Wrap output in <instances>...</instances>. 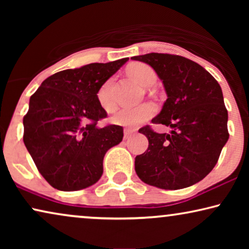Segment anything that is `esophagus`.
Segmentation results:
<instances>
[{
  "label": "esophagus",
  "instance_id": "obj_1",
  "mask_svg": "<svg viewBox=\"0 0 249 249\" xmlns=\"http://www.w3.org/2000/svg\"><path fill=\"white\" fill-rule=\"evenodd\" d=\"M135 131H136V129H131V128H124V139H128L129 137H130V136H131L132 134H135Z\"/></svg>",
  "mask_w": 249,
  "mask_h": 249
}]
</instances>
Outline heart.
<instances>
[{
	"label": "heart",
	"mask_w": 249,
	"mask_h": 249,
	"mask_svg": "<svg viewBox=\"0 0 249 249\" xmlns=\"http://www.w3.org/2000/svg\"><path fill=\"white\" fill-rule=\"evenodd\" d=\"M128 73L142 86H151L156 79L154 70L145 63H134L128 68ZM112 83L108 79L100 87L97 91V101L105 111L110 112L114 107V100L112 96ZM156 107L152 103H142L135 107H124L118 110L111 117V122L124 127H135L148 120L155 114Z\"/></svg>",
	"instance_id": "1"
}]
</instances>
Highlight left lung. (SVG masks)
Wrapping results in <instances>:
<instances>
[{
  "instance_id": "left-lung-1",
  "label": "left lung",
  "mask_w": 249,
  "mask_h": 249,
  "mask_svg": "<svg viewBox=\"0 0 249 249\" xmlns=\"http://www.w3.org/2000/svg\"><path fill=\"white\" fill-rule=\"evenodd\" d=\"M151 66L168 95L153 124L171 128L158 134L139 129L148 148L135 159L139 179L162 189H181L205 178L229 139L228 111L220 85L209 71L180 55L149 53L132 56Z\"/></svg>"
}]
</instances>
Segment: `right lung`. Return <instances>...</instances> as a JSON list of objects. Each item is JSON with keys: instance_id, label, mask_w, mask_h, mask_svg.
Returning a JSON list of instances; mask_svg holds the SVG:
<instances>
[{"instance_id": "1", "label": "right lung", "mask_w": 249, "mask_h": 249, "mask_svg": "<svg viewBox=\"0 0 249 249\" xmlns=\"http://www.w3.org/2000/svg\"><path fill=\"white\" fill-rule=\"evenodd\" d=\"M129 59L90 63L50 76L29 100L23 117V142L47 182L71 192L96 183L105 153L121 142L124 128H100L107 117L97 91Z\"/></svg>"}]
</instances>
